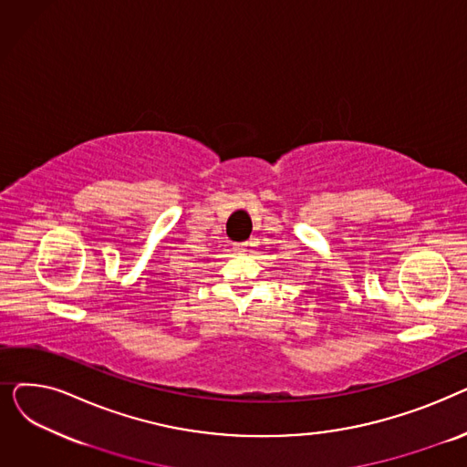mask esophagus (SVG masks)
<instances>
[{"label":"esophagus","mask_w":467,"mask_h":467,"mask_svg":"<svg viewBox=\"0 0 467 467\" xmlns=\"http://www.w3.org/2000/svg\"><path fill=\"white\" fill-rule=\"evenodd\" d=\"M233 250H234L236 254H244V252L248 250V244H246V242H242V244H234Z\"/></svg>","instance_id":"34e87169"}]
</instances>
